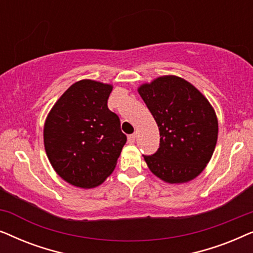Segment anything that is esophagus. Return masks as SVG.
Returning a JSON list of instances; mask_svg holds the SVG:
<instances>
[{
	"label": "esophagus",
	"mask_w": 253,
	"mask_h": 253,
	"mask_svg": "<svg viewBox=\"0 0 253 253\" xmlns=\"http://www.w3.org/2000/svg\"><path fill=\"white\" fill-rule=\"evenodd\" d=\"M134 140H136V134H134V133L130 134V136L127 137V141H129L130 144H133V143H134Z\"/></svg>",
	"instance_id": "obj_1"
}]
</instances>
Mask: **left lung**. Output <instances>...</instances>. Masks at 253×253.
Returning <instances> with one entry per match:
<instances>
[{
  "mask_svg": "<svg viewBox=\"0 0 253 253\" xmlns=\"http://www.w3.org/2000/svg\"><path fill=\"white\" fill-rule=\"evenodd\" d=\"M138 92L160 131L158 151L144 155L150 170L171 184L196 178L212 158L217 140V119L209 100L177 76H162Z\"/></svg>",
  "mask_w": 253,
  "mask_h": 253,
  "instance_id": "obj_1",
  "label": "left lung"
}]
</instances>
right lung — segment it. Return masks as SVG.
Segmentation results:
<instances>
[{
	"label": "right lung",
	"instance_id": "1",
	"mask_svg": "<svg viewBox=\"0 0 253 253\" xmlns=\"http://www.w3.org/2000/svg\"><path fill=\"white\" fill-rule=\"evenodd\" d=\"M113 86L83 79L72 84L48 114L43 143L54 170L70 184L91 189L116 167L126 143L107 101Z\"/></svg>",
	"mask_w": 253,
	"mask_h": 253
}]
</instances>
